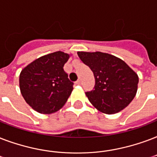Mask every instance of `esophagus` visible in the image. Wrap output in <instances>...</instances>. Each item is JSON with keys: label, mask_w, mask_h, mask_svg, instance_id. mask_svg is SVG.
<instances>
[{"label": "esophagus", "mask_w": 157, "mask_h": 157, "mask_svg": "<svg viewBox=\"0 0 157 157\" xmlns=\"http://www.w3.org/2000/svg\"><path fill=\"white\" fill-rule=\"evenodd\" d=\"M80 82H81V81H80V80H78V81H76V82H75V84L79 85Z\"/></svg>", "instance_id": "esophagus-1"}]
</instances>
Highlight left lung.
Here are the masks:
<instances>
[{
    "label": "left lung",
    "mask_w": 157,
    "mask_h": 157,
    "mask_svg": "<svg viewBox=\"0 0 157 157\" xmlns=\"http://www.w3.org/2000/svg\"><path fill=\"white\" fill-rule=\"evenodd\" d=\"M78 56L94 75V89L85 94L97 110L113 115L130 104L137 93L138 76L124 60L101 52H78Z\"/></svg>",
    "instance_id": "obj_1"
}]
</instances>
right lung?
<instances>
[{
  "mask_svg": "<svg viewBox=\"0 0 157 157\" xmlns=\"http://www.w3.org/2000/svg\"><path fill=\"white\" fill-rule=\"evenodd\" d=\"M70 55L56 52L37 58L19 75V88L28 104L40 114L60 110L74 87L63 69Z\"/></svg>",
  "mask_w": 157,
  "mask_h": 157,
  "instance_id": "right-lung-1",
  "label": "right lung"
}]
</instances>
